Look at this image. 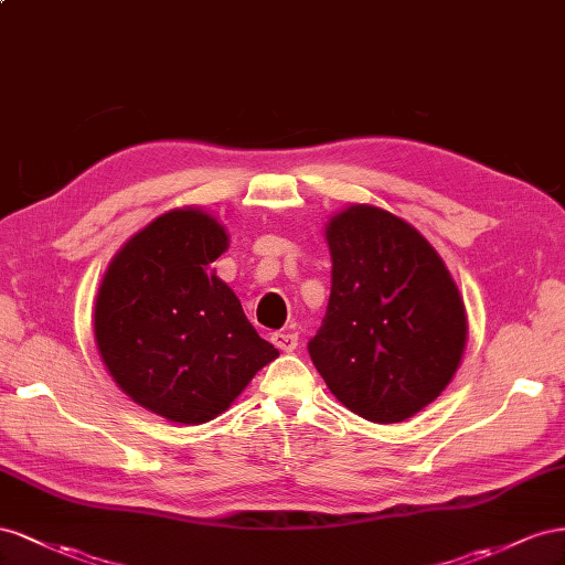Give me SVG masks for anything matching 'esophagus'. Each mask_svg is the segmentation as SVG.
<instances>
[{
	"label": "esophagus",
	"mask_w": 565,
	"mask_h": 565,
	"mask_svg": "<svg viewBox=\"0 0 565 565\" xmlns=\"http://www.w3.org/2000/svg\"><path fill=\"white\" fill-rule=\"evenodd\" d=\"M271 343L277 345L281 352H294L298 348V335L288 333V331H277V333H271Z\"/></svg>",
	"instance_id": "obj_1"
}]
</instances>
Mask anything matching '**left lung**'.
Wrapping results in <instances>:
<instances>
[{"mask_svg":"<svg viewBox=\"0 0 565 565\" xmlns=\"http://www.w3.org/2000/svg\"><path fill=\"white\" fill-rule=\"evenodd\" d=\"M324 236L331 296L310 358L350 412L405 422L457 374L469 335L463 298L428 238L383 207L352 203Z\"/></svg>","mask_w":565,"mask_h":565,"instance_id":"8db88e82","label":"left lung"}]
</instances>
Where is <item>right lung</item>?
Here are the masks:
<instances>
[{"label":"right lung","instance_id":"1","mask_svg":"<svg viewBox=\"0 0 565 565\" xmlns=\"http://www.w3.org/2000/svg\"><path fill=\"white\" fill-rule=\"evenodd\" d=\"M224 224L199 205L174 207L113 255L94 300V343L118 388L172 424L227 412L279 350L257 335L213 263Z\"/></svg>","mask_w":565,"mask_h":565}]
</instances>
